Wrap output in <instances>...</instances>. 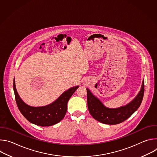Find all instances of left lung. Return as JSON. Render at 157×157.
Instances as JSON below:
<instances>
[{"mask_svg": "<svg viewBox=\"0 0 157 157\" xmlns=\"http://www.w3.org/2000/svg\"><path fill=\"white\" fill-rule=\"evenodd\" d=\"M144 94V80L141 90L137 96L125 106L117 109L105 107L87 89V107L89 113L96 121L105 124L115 125L120 124L129 118L140 107Z\"/></svg>", "mask_w": 157, "mask_h": 157, "instance_id": "obj_1", "label": "left lung"}]
</instances>
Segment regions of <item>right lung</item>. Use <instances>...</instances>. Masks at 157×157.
<instances>
[{
  "instance_id": "right-lung-1",
  "label": "right lung",
  "mask_w": 157,
  "mask_h": 157,
  "mask_svg": "<svg viewBox=\"0 0 157 157\" xmlns=\"http://www.w3.org/2000/svg\"><path fill=\"white\" fill-rule=\"evenodd\" d=\"M13 87L17 105L21 114L32 124L47 127L55 125L64 118L67 111L68 100L79 86L69 89L53 103L46 106L37 107L28 105L20 99L17 91L14 79Z\"/></svg>"
}]
</instances>
